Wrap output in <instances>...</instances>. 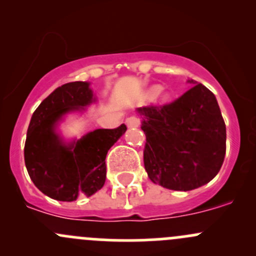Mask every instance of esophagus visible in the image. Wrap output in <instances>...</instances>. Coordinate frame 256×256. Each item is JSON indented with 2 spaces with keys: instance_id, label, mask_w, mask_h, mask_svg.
Segmentation results:
<instances>
[{
  "instance_id": "obj_1",
  "label": "esophagus",
  "mask_w": 256,
  "mask_h": 256,
  "mask_svg": "<svg viewBox=\"0 0 256 256\" xmlns=\"http://www.w3.org/2000/svg\"><path fill=\"white\" fill-rule=\"evenodd\" d=\"M141 124V118L138 116H130V118H126V125L128 128H138Z\"/></svg>"
}]
</instances>
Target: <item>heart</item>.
Instances as JSON below:
<instances>
[{"instance_id": "heart-1", "label": "heart", "mask_w": 256, "mask_h": 256, "mask_svg": "<svg viewBox=\"0 0 256 256\" xmlns=\"http://www.w3.org/2000/svg\"><path fill=\"white\" fill-rule=\"evenodd\" d=\"M160 92V88L158 86H154V88H152L151 90H150V98H154V95L157 94V92Z\"/></svg>"}]
</instances>
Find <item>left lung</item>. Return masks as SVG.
<instances>
[{
    "instance_id": "1",
    "label": "left lung",
    "mask_w": 256,
    "mask_h": 256,
    "mask_svg": "<svg viewBox=\"0 0 256 256\" xmlns=\"http://www.w3.org/2000/svg\"><path fill=\"white\" fill-rule=\"evenodd\" d=\"M190 82L193 86L172 102L138 110L146 135L144 170L152 182L174 190L210 182L226 150V122L216 96L203 84Z\"/></svg>"
}]
</instances>
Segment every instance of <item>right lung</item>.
Here are the masks:
<instances>
[{
	"label": "right lung",
	"mask_w": 256,
	"mask_h": 256,
	"mask_svg": "<svg viewBox=\"0 0 256 256\" xmlns=\"http://www.w3.org/2000/svg\"><path fill=\"white\" fill-rule=\"evenodd\" d=\"M92 102L89 82H66L46 98L30 118L24 164L36 187L53 200L72 202L102 190L108 151L128 128L124 124L116 128H98L76 142L64 144L54 131L56 121Z\"/></svg>",
	"instance_id": "obj_1"
}]
</instances>
